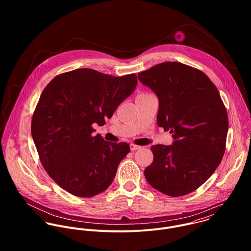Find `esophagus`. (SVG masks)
Returning <instances> with one entry per match:
<instances>
[{
	"instance_id": "esophagus-1",
	"label": "esophagus",
	"mask_w": 251,
	"mask_h": 251,
	"mask_svg": "<svg viewBox=\"0 0 251 251\" xmlns=\"http://www.w3.org/2000/svg\"><path fill=\"white\" fill-rule=\"evenodd\" d=\"M129 147H130V150L131 151H136V150H139V149H141V147L140 146H138V145H135V144H130L129 145Z\"/></svg>"
}]
</instances>
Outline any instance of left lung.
Instances as JSON below:
<instances>
[{"label":"left lung","instance_id":"1","mask_svg":"<svg viewBox=\"0 0 251 251\" xmlns=\"http://www.w3.org/2000/svg\"><path fill=\"white\" fill-rule=\"evenodd\" d=\"M158 99V126L173 133L172 145H153L145 178L172 197L188 194L209 179L225 151L228 116L219 92L201 71L177 62L138 73Z\"/></svg>","mask_w":251,"mask_h":251}]
</instances>
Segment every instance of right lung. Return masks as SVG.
Returning <instances> with one entry per match:
<instances>
[{
  "label": "right lung",
  "mask_w": 251,
  "mask_h": 251,
  "mask_svg": "<svg viewBox=\"0 0 251 251\" xmlns=\"http://www.w3.org/2000/svg\"><path fill=\"white\" fill-rule=\"evenodd\" d=\"M136 85L135 74L115 77L79 69L56 76L43 90L32 136L43 168L66 191L88 198L112 183L130 148L95 136L93 125L104 126Z\"/></svg>",
  "instance_id": "add662e5"
}]
</instances>
